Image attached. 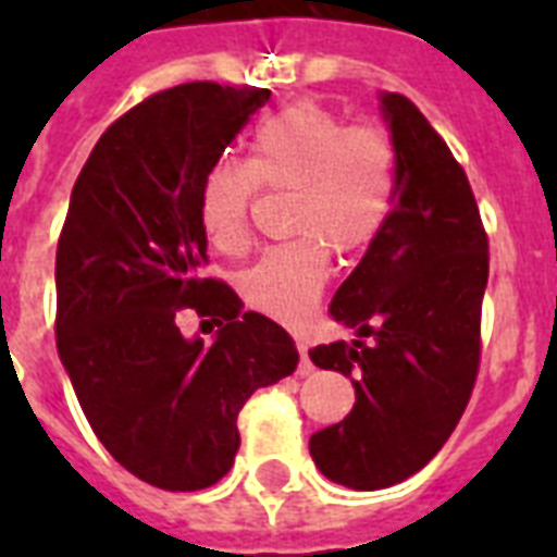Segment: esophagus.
Listing matches in <instances>:
<instances>
[{
  "instance_id": "1",
  "label": "esophagus",
  "mask_w": 557,
  "mask_h": 557,
  "mask_svg": "<svg viewBox=\"0 0 557 557\" xmlns=\"http://www.w3.org/2000/svg\"><path fill=\"white\" fill-rule=\"evenodd\" d=\"M297 352H300V364H297V375H309V372L314 370V364L309 361V356H306V344L300 338H297Z\"/></svg>"
}]
</instances>
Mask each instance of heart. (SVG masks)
Instances as JSON below:
<instances>
[{
    "label": "heart",
    "instance_id": "1",
    "mask_svg": "<svg viewBox=\"0 0 557 557\" xmlns=\"http://www.w3.org/2000/svg\"><path fill=\"white\" fill-rule=\"evenodd\" d=\"M396 144L381 126L352 124L323 103L300 100L262 121L248 164L219 161L199 190V219L219 251L251 243L257 193L288 190L286 225L297 239L271 248L245 271L253 312L306 321L330 280V248L358 253L381 234L396 205Z\"/></svg>",
    "mask_w": 557,
    "mask_h": 557
}]
</instances>
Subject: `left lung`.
Wrapping results in <instances>:
<instances>
[{"mask_svg": "<svg viewBox=\"0 0 557 557\" xmlns=\"http://www.w3.org/2000/svg\"><path fill=\"white\" fill-rule=\"evenodd\" d=\"M398 178L393 213L332 297L358 341L309 349L352 379L344 422L312 433L309 454L332 483L375 492L422 471L466 413L480 370L488 236L448 144L398 91L381 95Z\"/></svg>", "mask_w": 557, "mask_h": 557, "instance_id": "obj_1", "label": "left lung"}]
</instances>
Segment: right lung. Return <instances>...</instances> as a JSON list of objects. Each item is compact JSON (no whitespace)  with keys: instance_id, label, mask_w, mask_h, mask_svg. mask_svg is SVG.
<instances>
[{"instance_id":"obj_1","label":"right lung","mask_w":557,"mask_h":557,"mask_svg":"<svg viewBox=\"0 0 557 557\" xmlns=\"http://www.w3.org/2000/svg\"><path fill=\"white\" fill-rule=\"evenodd\" d=\"M269 98L196 81L141 100L95 144L57 243L60 361L103 448L164 492L219 483L245 401L297 370L283 326L201 277V182ZM185 308L220 326L213 345L177 332Z\"/></svg>"}]
</instances>
